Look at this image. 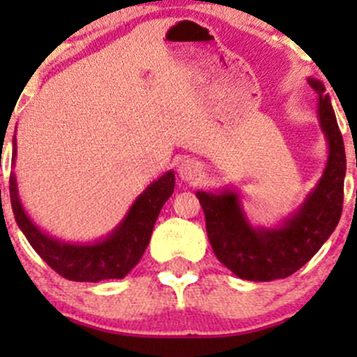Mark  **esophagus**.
I'll return each instance as SVG.
<instances>
[{
  "label": "esophagus",
  "instance_id": "1",
  "mask_svg": "<svg viewBox=\"0 0 357 357\" xmlns=\"http://www.w3.org/2000/svg\"><path fill=\"white\" fill-rule=\"evenodd\" d=\"M200 164L197 160H193V158H186V160H183L181 164L178 165V174L183 181H195L200 176Z\"/></svg>",
  "mask_w": 357,
  "mask_h": 357
}]
</instances>
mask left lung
<instances>
[{"mask_svg":"<svg viewBox=\"0 0 357 357\" xmlns=\"http://www.w3.org/2000/svg\"><path fill=\"white\" fill-rule=\"evenodd\" d=\"M318 95L319 128L328 145V158L318 185L297 211L276 228H261L248 221L240 193L197 192L205 214L208 242L215 257L238 278L271 282L301 269L337 228L344 202L345 149L325 84L307 79Z\"/></svg>","mask_w":357,"mask_h":357,"instance_id":"8db88e82","label":"left lung"}]
</instances>
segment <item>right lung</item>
<instances>
[{
    "label": "right lung",
    "instance_id": "add662e5",
    "mask_svg": "<svg viewBox=\"0 0 357 357\" xmlns=\"http://www.w3.org/2000/svg\"><path fill=\"white\" fill-rule=\"evenodd\" d=\"M15 157L17 138L13 136V162ZM174 171H167L150 183L109 235L89 243L62 242L39 229L20 202L13 172L10 174V199L17 225L50 268L72 282L96 283L102 280L124 278L138 264L150 243L158 212L174 192Z\"/></svg>",
    "mask_w": 357,
    "mask_h": 357
}]
</instances>
